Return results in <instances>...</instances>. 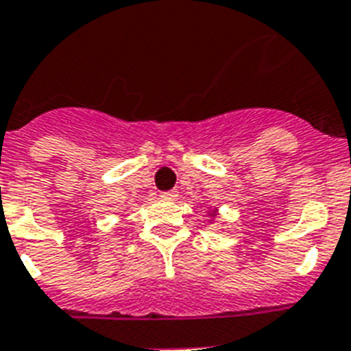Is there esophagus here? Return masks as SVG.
I'll return each instance as SVG.
<instances>
[{
	"instance_id": "34e87169",
	"label": "esophagus",
	"mask_w": 351,
	"mask_h": 351,
	"mask_svg": "<svg viewBox=\"0 0 351 351\" xmlns=\"http://www.w3.org/2000/svg\"><path fill=\"white\" fill-rule=\"evenodd\" d=\"M176 196H178V191L171 189V191H162L160 198L162 200H175Z\"/></svg>"
}]
</instances>
